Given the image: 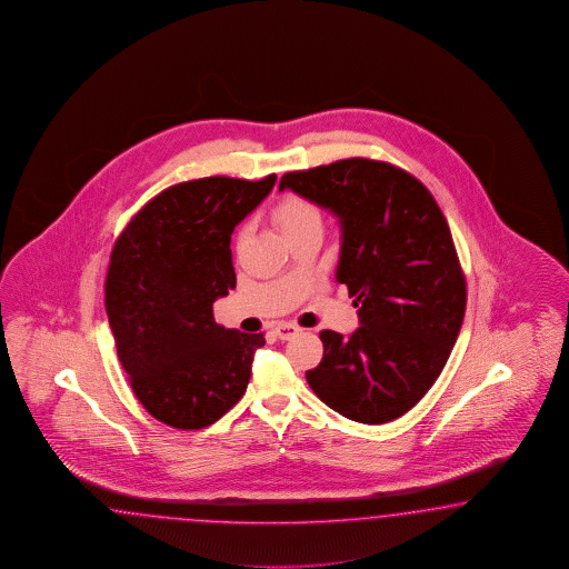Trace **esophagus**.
<instances>
[{
  "instance_id": "esophagus-1",
  "label": "esophagus",
  "mask_w": 569,
  "mask_h": 569,
  "mask_svg": "<svg viewBox=\"0 0 569 569\" xmlns=\"http://www.w3.org/2000/svg\"><path fill=\"white\" fill-rule=\"evenodd\" d=\"M299 326H295V323H289V321H282V323H277L274 326V335L280 338V340H289L295 335H299Z\"/></svg>"
}]
</instances>
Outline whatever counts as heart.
<instances>
[{
    "mask_svg": "<svg viewBox=\"0 0 569 569\" xmlns=\"http://www.w3.org/2000/svg\"><path fill=\"white\" fill-rule=\"evenodd\" d=\"M274 219L282 233L291 234L299 229H306L309 224H321V212L318 206L301 196H284L274 206Z\"/></svg>",
    "mask_w": 569,
    "mask_h": 569,
    "instance_id": "obj_1",
    "label": "heart"
}]
</instances>
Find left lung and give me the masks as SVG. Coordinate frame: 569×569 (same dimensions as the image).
Instances as JSON below:
<instances>
[{
    "label": "left lung",
    "mask_w": 569,
    "mask_h": 569,
    "mask_svg": "<svg viewBox=\"0 0 569 569\" xmlns=\"http://www.w3.org/2000/svg\"><path fill=\"white\" fill-rule=\"evenodd\" d=\"M278 190L340 222L336 280L361 321L350 336L320 332L323 357L307 383L350 421L402 417L436 383L465 320L467 278L448 220L417 177L359 157L284 173Z\"/></svg>",
    "instance_id": "obj_1"
}]
</instances>
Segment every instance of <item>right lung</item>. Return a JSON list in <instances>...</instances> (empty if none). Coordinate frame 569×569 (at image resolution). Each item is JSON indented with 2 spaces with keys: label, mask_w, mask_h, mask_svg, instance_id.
Segmentation results:
<instances>
[{
  "label": "right lung",
  "mask_w": 569,
  "mask_h": 569,
  "mask_svg": "<svg viewBox=\"0 0 569 569\" xmlns=\"http://www.w3.org/2000/svg\"><path fill=\"white\" fill-rule=\"evenodd\" d=\"M274 183L277 176L177 183L152 198L116 241L104 307L117 357L142 407L169 427H208L248 390L263 335L222 328L212 306L237 284L234 227Z\"/></svg>",
  "instance_id": "1"
}]
</instances>
